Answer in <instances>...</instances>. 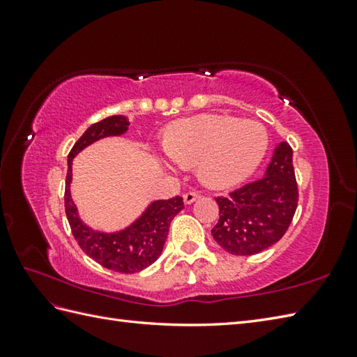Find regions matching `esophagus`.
Segmentation results:
<instances>
[{"label":"esophagus","instance_id":"esophagus-1","mask_svg":"<svg viewBox=\"0 0 357 357\" xmlns=\"http://www.w3.org/2000/svg\"><path fill=\"white\" fill-rule=\"evenodd\" d=\"M198 198H199V195L196 193V192H188V193H185V195L183 196L185 206H190V204H193Z\"/></svg>","mask_w":357,"mask_h":357}]
</instances>
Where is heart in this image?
<instances>
[{
	"mask_svg": "<svg viewBox=\"0 0 357 357\" xmlns=\"http://www.w3.org/2000/svg\"><path fill=\"white\" fill-rule=\"evenodd\" d=\"M268 147V135L256 121L199 115L169 127L164 150L179 167L196 165L202 184L233 187L252 176Z\"/></svg>",
	"mask_w": 357,
	"mask_h": 357,
	"instance_id": "1",
	"label": "heart"
}]
</instances>
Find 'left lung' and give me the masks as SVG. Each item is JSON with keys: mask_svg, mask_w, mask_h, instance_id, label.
<instances>
[{"mask_svg": "<svg viewBox=\"0 0 357 357\" xmlns=\"http://www.w3.org/2000/svg\"><path fill=\"white\" fill-rule=\"evenodd\" d=\"M216 202L219 221L211 236L225 252L250 256L276 244L298 207L291 147L279 142L261 179Z\"/></svg>", "mask_w": 357, "mask_h": 357, "instance_id": "left-lung-1", "label": "left lung"}]
</instances>
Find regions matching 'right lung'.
<instances>
[{
  "mask_svg": "<svg viewBox=\"0 0 357 357\" xmlns=\"http://www.w3.org/2000/svg\"><path fill=\"white\" fill-rule=\"evenodd\" d=\"M128 126L130 123L127 116L115 115L87 128L67 156L64 195L66 215L82 252L104 268L119 273H136L153 264L162 253L172 219L184 208L183 198L179 196L169 201H151L135 221L115 231L95 230L82 221L70 193L73 158L96 141L127 133Z\"/></svg>",
  "mask_w": 357,
  "mask_h": 357,
  "instance_id": "1",
  "label": "right lung"
}]
</instances>
